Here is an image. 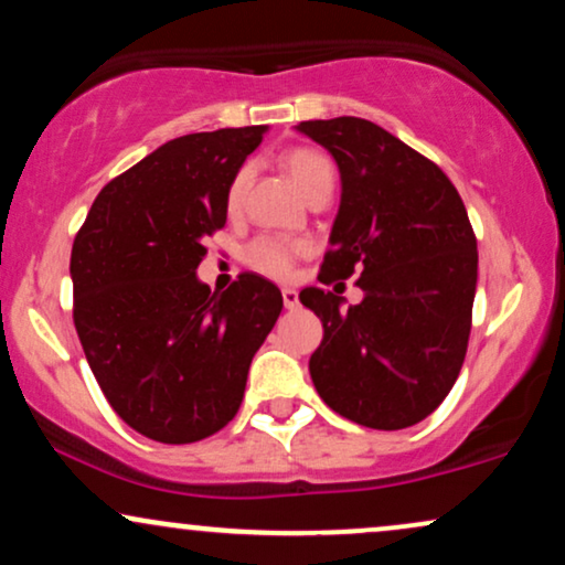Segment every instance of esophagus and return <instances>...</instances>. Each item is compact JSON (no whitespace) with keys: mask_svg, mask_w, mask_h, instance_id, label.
I'll return each instance as SVG.
<instances>
[{"mask_svg":"<svg viewBox=\"0 0 565 565\" xmlns=\"http://www.w3.org/2000/svg\"><path fill=\"white\" fill-rule=\"evenodd\" d=\"M281 297H284V308L295 310L297 305H300V295H297L295 289H281Z\"/></svg>","mask_w":565,"mask_h":565,"instance_id":"34e87169","label":"esophagus"}]
</instances>
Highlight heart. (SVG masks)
I'll return each instance as SVG.
<instances>
[{"label":"heart","mask_w":565,"mask_h":565,"mask_svg":"<svg viewBox=\"0 0 565 565\" xmlns=\"http://www.w3.org/2000/svg\"><path fill=\"white\" fill-rule=\"evenodd\" d=\"M284 168H287L295 186L300 189L305 196L321 186H334V166H331V160L326 158L323 152H316V149H289V152L284 154ZM249 175H253V168L242 166L234 179H231L226 194L231 210L239 207L244 189H247L249 183ZM305 249L308 247H305L302 242L278 239V236H257V239L249 242L247 249H244V263L263 276L287 278L291 274V268H295V260L305 253Z\"/></svg>","instance_id":"obj_1"}]
</instances>
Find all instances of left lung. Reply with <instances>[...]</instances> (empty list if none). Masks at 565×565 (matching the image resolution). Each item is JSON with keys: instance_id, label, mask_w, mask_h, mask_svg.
<instances>
[{"instance_id": "obj_1", "label": "left lung", "mask_w": 565, "mask_h": 565, "mask_svg": "<svg viewBox=\"0 0 565 565\" xmlns=\"http://www.w3.org/2000/svg\"><path fill=\"white\" fill-rule=\"evenodd\" d=\"M297 131L329 149L342 179L318 278L360 274L363 289L350 308L334 291H300L323 323L312 384L339 416L405 429L437 411L466 358L479 268L466 205L437 162L371 120H305Z\"/></svg>"}]
</instances>
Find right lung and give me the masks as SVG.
<instances>
[{
    "instance_id": "add662e5",
    "label": "right lung",
    "mask_w": 565,
    "mask_h": 565,
    "mask_svg": "<svg viewBox=\"0 0 565 565\" xmlns=\"http://www.w3.org/2000/svg\"><path fill=\"white\" fill-rule=\"evenodd\" d=\"M265 126L186 134L97 194L71 253L73 323L88 369L131 429L166 445L221 431L284 308L268 278L223 295L196 278L226 226L228 186Z\"/></svg>"
}]
</instances>
